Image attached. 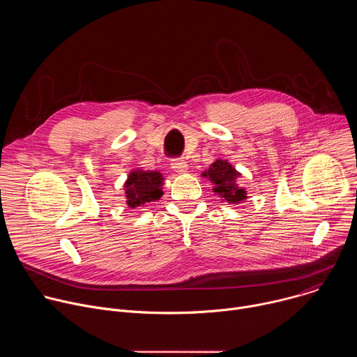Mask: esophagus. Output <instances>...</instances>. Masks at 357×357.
Instances as JSON below:
<instances>
[{
  "label": "esophagus",
  "instance_id": "1",
  "mask_svg": "<svg viewBox=\"0 0 357 357\" xmlns=\"http://www.w3.org/2000/svg\"><path fill=\"white\" fill-rule=\"evenodd\" d=\"M171 168H172L175 172H178V174H185V172H188L189 165H188L186 161L181 160V161H174V162L171 164Z\"/></svg>",
  "mask_w": 357,
  "mask_h": 357
}]
</instances>
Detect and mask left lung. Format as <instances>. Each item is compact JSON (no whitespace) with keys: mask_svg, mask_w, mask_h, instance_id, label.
I'll use <instances>...</instances> for the list:
<instances>
[{"mask_svg":"<svg viewBox=\"0 0 357 357\" xmlns=\"http://www.w3.org/2000/svg\"><path fill=\"white\" fill-rule=\"evenodd\" d=\"M240 172L227 161V160H216L209 165L206 171L202 172V178H208L213 183V192L218 193L223 202L241 203L247 199L245 188L238 185Z\"/></svg>","mask_w":357,"mask_h":357,"instance_id":"8db88e82","label":"left lung"}]
</instances>
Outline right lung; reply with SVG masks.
I'll use <instances>...</instances> for the list:
<instances>
[{
	"mask_svg": "<svg viewBox=\"0 0 357 357\" xmlns=\"http://www.w3.org/2000/svg\"><path fill=\"white\" fill-rule=\"evenodd\" d=\"M165 178L160 171L131 169L123 185L126 193V205L131 209L144 206L145 203L157 202L162 197Z\"/></svg>",
	"mask_w": 357,
	"mask_h": 357,
	"instance_id": "obj_1",
	"label": "right lung"
}]
</instances>
